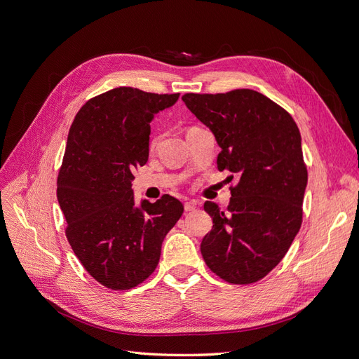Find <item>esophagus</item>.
Instances as JSON below:
<instances>
[{
  "mask_svg": "<svg viewBox=\"0 0 359 359\" xmlns=\"http://www.w3.org/2000/svg\"><path fill=\"white\" fill-rule=\"evenodd\" d=\"M184 209H185V212H193V210H196V201H185Z\"/></svg>",
  "mask_w": 359,
  "mask_h": 359,
  "instance_id": "obj_1",
  "label": "esophagus"
}]
</instances>
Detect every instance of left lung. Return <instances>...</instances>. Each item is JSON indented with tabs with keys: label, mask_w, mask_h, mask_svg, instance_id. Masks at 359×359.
<instances>
[{
	"label": "left lung",
	"mask_w": 359,
	"mask_h": 359,
	"mask_svg": "<svg viewBox=\"0 0 359 359\" xmlns=\"http://www.w3.org/2000/svg\"><path fill=\"white\" fill-rule=\"evenodd\" d=\"M182 100L213 131L222 149L217 169L240 175L225 212L204 203L213 228L201 241L203 259L225 282H257L280 263L302 224L309 172L298 126L251 89L185 93Z\"/></svg>",
	"instance_id": "obj_1"
}]
</instances>
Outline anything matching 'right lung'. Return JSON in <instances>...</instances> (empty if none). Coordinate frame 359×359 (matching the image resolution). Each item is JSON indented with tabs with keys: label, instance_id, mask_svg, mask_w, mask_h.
I'll return each instance as SVG.
<instances>
[{
	"label": "right lung",
	"instance_id": "add662e5",
	"mask_svg": "<svg viewBox=\"0 0 359 359\" xmlns=\"http://www.w3.org/2000/svg\"><path fill=\"white\" fill-rule=\"evenodd\" d=\"M180 93L115 88L84 104L70 127L57 197L65 236L89 275L127 291L155 271L163 238L184 212L168 194L134 206L131 180L149 158L150 121Z\"/></svg>",
	"mask_w": 359,
	"mask_h": 359
}]
</instances>
